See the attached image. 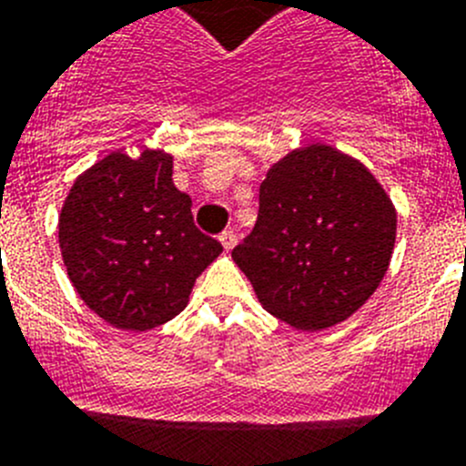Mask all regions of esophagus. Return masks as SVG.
Here are the masks:
<instances>
[{"label": "esophagus", "mask_w": 466, "mask_h": 466, "mask_svg": "<svg viewBox=\"0 0 466 466\" xmlns=\"http://www.w3.org/2000/svg\"><path fill=\"white\" fill-rule=\"evenodd\" d=\"M220 244L225 250H232L234 246H237V232H234V229H225V232L220 234Z\"/></svg>", "instance_id": "esophagus-1"}]
</instances>
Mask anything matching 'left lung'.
I'll list each match as a JSON object with an SVG mask.
<instances>
[{"instance_id":"left-lung-1","label":"left lung","mask_w":466,"mask_h":466,"mask_svg":"<svg viewBox=\"0 0 466 466\" xmlns=\"http://www.w3.org/2000/svg\"><path fill=\"white\" fill-rule=\"evenodd\" d=\"M396 210L361 161L307 145L267 171L256 228L232 250L269 314L300 330L345 321L387 274Z\"/></svg>"}]
</instances>
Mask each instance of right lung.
I'll return each mask as SVG.
<instances>
[{"label": "right lung", "instance_id": "right-lung-1", "mask_svg": "<svg viewBox=\"0 0 466 466\" xmlns=\"http://www.w3.org/2000/svg\"><path fill=\"white\" fill-rule=\"evenodd\" d=\"M173 157L112 152L76 177L58 218L67 277L88 309L121 330H149L187 307L222 253L197 229L192 199L173 185Z\"/></svg>", "mask_w": 466, "mask_h": 466}]
</instances>
